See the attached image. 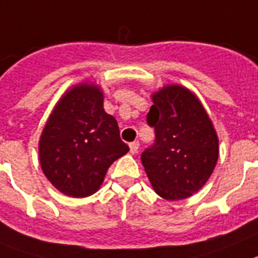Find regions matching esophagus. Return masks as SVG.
Returning a JSON list of instances; mask_svg holds the SVG:
<instances>
[{
	"instance_id": "obj_1",
	"label": "esophagus",
	"mask_w": 258,
	"mask_h": 258,
	"mask_svg": "<svg viewBox=\"0 0 258 258\" xmlns=\"http://www.w3.org/2000/svg\"><path fill=\"white\" fill-rule=\"evenodd\" d=\"M129 148H131V153L132 154H137L138 153V148H140V144L138 141H134L129 145Z\"/></svg>"
}]
</instances>
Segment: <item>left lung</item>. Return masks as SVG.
<instances>
[{
    "label": "left lung",
    "instance_id": "left-lung-1",
    "mask_svg": "<svg viewBox=\"0 0 258 258\" xmlns=\"http://www.w3.org/2000/svg\"><path fill=\"white\" fill-rule=\"evenodd\" d=\"M148 124L154 144L141 154L153 188L166 201H180L206 184L219 158L212 121L190 89L166 86L153 93Z\"/></svg>",
    "mask_w": 258,
    "mask_h": 258
}]
</instances>
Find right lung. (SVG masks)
Returning a JSON list of instances; mask_svg holds the SVG:
<instances>
[{"instance_id":"right-lung-1","label":"right lung","mask_w":258,"mask_h":258,"mask_svg":"<svg viewBox=\"0 0 258 258\" xmlns=\"http://www.w3.org/2000/svg\"><path fill=\"white\" fill-rule=\"evenodd\" d=\"M103 101L95 84L72 87L57 101L40 136V167L52 186L68 197L95 194L109 166L129 152Z\"/></svg>"}]
</instances>
